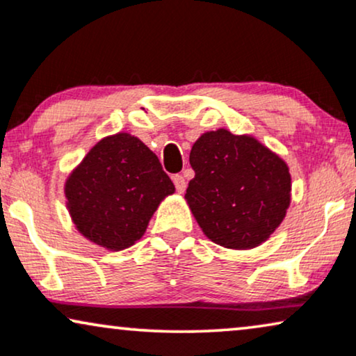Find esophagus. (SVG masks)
Returning a JSON list of instances; mask_svg holds the SVG:
<instances>
[{
  "instance_id": "obj_1",
  "label": "esophagus",
  "mask_w": 356,
  "mask_h": 356,
  "mask_svg": "<svg viewBox=\"0 0 356 356\" xmlns=\"http://www.w3.org/2000/svg\"><path fill=\"white\" fill-rule=\"evenodd\" d=\"M173 183L178 193H184V189H186V179H184L183 175H175Z\"/></svg>"
}]
</instances>
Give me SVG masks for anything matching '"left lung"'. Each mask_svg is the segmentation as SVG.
Wrapping results in <instances>:
<instances>
[{
    "mask_svg": "<svg viewBox=\"0 0 356 356\" xmlns=\"http://www.w3.org/2000/svg\"><path fill=\"white\" fill-rule=\"evenodd\" d=\"M195 178L186 201L207 237L243 250L265 242L284 219L291 175L286 163L250 136L206 132L189 154Z\"/></svg>",
    "mask_w": 356,
    "mask_h": 356,
    "instance_id": "left-lung-1",
    "label": "left lung"
}]
</instances>
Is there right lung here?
Returning <instances> with one entry per match:
<instances>
[{"label":"right lung","instance_id":"right-lung-1","mask_svg":"<svg viewBox=\"0 0 356 356\" xmlns=\"http://www.w3.org/2000/svg\"><path fill=\"white\" fill-rule=\"evenodd\" d=\"M173 191L154 152L124 132L99 140L65 183L76 229L108 250L134 245Z\"/></svg>","mask_w":356,"mask_h":356}]
</instances>
